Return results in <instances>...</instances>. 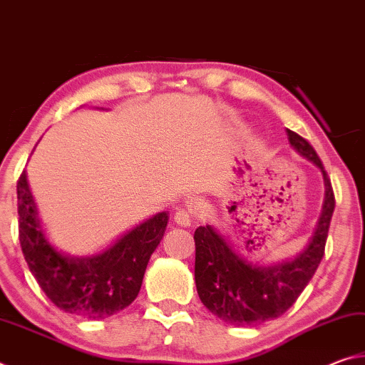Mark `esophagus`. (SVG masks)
<instances>
[{
    "label": "esophagus",
    "instance_id": "1",
    "mask_svg": "<svg viewBox=\"0 0 365 365\" xmlns=\"http://www.w3.org/2000/svg\"><path fill=\"white\" fill-rule=\"evenodd\" d=\"M174 220L182 227H190L191 225V215H190L187 209H178V211L174 214Z\"/></svg>",
    "mask_w": 365,
    "mask_h": 365
}]
</instances>
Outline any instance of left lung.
<instances>
[{"label":"left lung","instance_id":"8db88e82","mask_svg":"<svg viewBox=\"0 0 365 365\" xmlns=\"http://www.w3.org/2000/svg\"><path fill=\"white\" fill-rule=\"evenodd\" d=\"M287 135L293 150L316 164L324 175L322 212L304 248L285 261L262 264L245 256L211 225L197 227L195 232L197 294L202 304L227 324L251 325L280 317L298 299L324 257L335 209L330 178L309 141L288 128Z\"/></svg>","mask_w":365,"mask_h":365}]
</instances>
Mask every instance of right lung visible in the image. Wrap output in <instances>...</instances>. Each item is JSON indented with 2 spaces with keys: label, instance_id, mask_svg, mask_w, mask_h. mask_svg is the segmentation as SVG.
<instances>
[{
  "label": "right lung",
  "instance_id": "obj_1",
  "mask_svg": "<svg viewBox=\"0 0 365 365\" xmlns=\"http://www.w3.org/2000/svg\"><path fill=\"white\" fill-rule=\"evenodd\" d=\"M17 212L21 248L40 288L54 306L83 319L109 317L132 304L169 220L158 212L95 255H66L43 230L26 170L17 182Z\"/></svg>",
  "mask_w": 365,
  "mask_h": 365
}]
</instances>
